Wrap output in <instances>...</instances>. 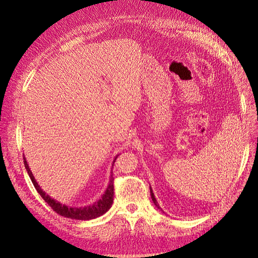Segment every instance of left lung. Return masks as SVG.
<instances>
[{"mask_svg": "<svg viewBox=\"0 0 258 258\" xmlns=\"http://www.w3.org/2000/svg\"><path fill=\"white\" fill-rule=\"evenodd\" d=\"M150 189H151V196H152V200H153V202H154V205L157 207L159 210H161V208L159 207V205H158V202H157V200H156V198H155V196H154V192H153V189H152V187H150ZM162 211V210H161Z\"/></svg>", "mask_w": 258, "mask_h": 258, "instance_id": "1", "label": "left lung"}]
</instances>
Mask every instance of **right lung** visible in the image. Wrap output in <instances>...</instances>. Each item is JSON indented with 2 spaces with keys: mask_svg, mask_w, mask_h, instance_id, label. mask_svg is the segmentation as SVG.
<instances>
[{
  "mask_svg": "<svg viewBox=\"0 0 258 258\" xmlns=\"http://www.w3.org/2000/svg\"><path fill=\"white\" fill-rule=\"evenodd\" d=\"M118 156V155H117ZM117 156L114 158L113 165L117 158ZM23 162H25V167L27 169V172L32 181L35 189L37 190V192L41 195V197L45 200V202H47L48 206L57 212L58 214H60L61 216H64L68 218H73V220H80V221H89V220H93V218H97L101 215H103L104 213H106L110 208L113 205V196H114V177H113V172H111V177H110V182H108V185L106 187V189L104 191V194L102 195L98 201H96L95 204L91 206H87L84 208H73V207H68L66 205L60 204L59 201L54 200L52 198H50L47 194L45 191H43V189L40 187V185L37 184V182L35 181V178L31 172V170L29 168L28 162L26 160V158L23 157Z\"/></svg>",
  "mask_w": 258,
  "mask_h": 258,
  "instance_id": "1",
  "label": "right lung"
}]
</instances>
